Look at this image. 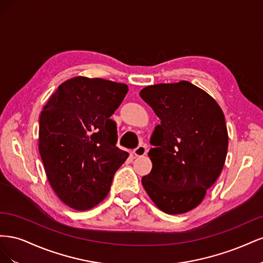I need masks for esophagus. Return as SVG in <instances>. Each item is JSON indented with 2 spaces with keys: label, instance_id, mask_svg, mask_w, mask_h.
Masks as SVG:
<instances>
[{
  "label": "esophagus",
  "instance_id": "obj_1",
  "mask_svg": "<svg viewBox=\"0 0 263 263\" xmlns=\"http://www.w3.org/2000/svg\"><path fill=\"white\" fill-rule=\"evenodd\" d=\"M146 154H147V146L146 145H140L134 150V155L136 157H142Z\"/></svg>",
  "mask_w": 263,
  "mask_h": 263
}]
</instances>
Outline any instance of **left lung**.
I'll list each match as a JSON object with an SVG mask.
<instances>
[{"instance_id": "1", "label": "left lung", "mask_w": 263, "mask_h": 263, "mask_svg": "<svg viewBox=\"0 0 263 263\" xmlns=\"http://www.w3.org/2000/svg\"><path fill=\"white\" fill-rule=\"evenodd\" d=\"M139 95L161 121L150 138L153 169L142 177V186L159 210L184 214L201 204L225 164L224 113L189 81L149 85Z\"/></svg>"}]
</instances>
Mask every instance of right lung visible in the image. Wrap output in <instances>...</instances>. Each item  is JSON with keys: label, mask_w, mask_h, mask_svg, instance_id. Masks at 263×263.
Wrapping results in <instances>:
<instances>
[{"label": "right lung", "mask_w": 263, "mask_h": 263, "mask_svg": "<svg viewBox=\"0 0 263 263\" xmlns=\"http://www.w3.org/2000/svg\"><path fill=\"white\" fill-rule=\"evenodd\" d=\"M128 86L76 77L58 86L39 117V154L52 190L69 208L86 211L109 192L128 153L116 147L110 116Z\"/></svg>", "instance_id": "add662e5"}]
</instances>
